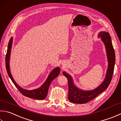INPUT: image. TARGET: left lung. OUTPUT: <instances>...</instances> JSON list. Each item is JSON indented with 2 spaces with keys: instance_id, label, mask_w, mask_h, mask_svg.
<instances>
[{
  "instance_id": "8db88e82",
  "label": "left lung",
  "mask_w": 121,
  "mask_h": 121,
  "mask_svg": "<svg viewBox=\"0 0 121 121\" xmlns=\"http://www.w3.org/2000/svg\"><path fill=\"white\" fill-rule=\"evenodd\" d=\"M99 36L104 43L108 61V67L105 80L100 86L92 91H85L78 89L73 83L72 78L65 72L63 74L67 78L68 82V99L70 102L74 103L84 104L95 98L99 94L108 88L112 79L114 72L115 56L114 48L111 41L110 34L105 31L101 32Z\"/></svg>"
}]
</instances>
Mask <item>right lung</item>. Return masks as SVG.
<instances>
[{
    "instance_id": "obj_1",
    "label": "right lung",
    "mask_w": 121,
    "mask_h": 121,
    "mask_svg": "<svg viewBox=\"0 0 121 121\" xmlns=\"http://www.w3.org/2000/svg\"><path fill=\"white\" fill-rule=\"evenodd\" d=\"M12 42H13V38L11 37L9 41L8 48H7V51L6 56V68L9 77H10L11 81L13 82V83L15 84V86H16L17 88L18 89V90L20 91V93L22 95L30 98L38 99V100H43L47 96L49 87L50 85L51 82L52 81V80L54 79H55L56 77H57L59 74V73H60V68L58 67L54 69L50 74H49L46 81L44 82V83L40 88L31 91L26 90L22 89L14 81L13 77L11 76L10 71V68H9V58H10V53L12 46Z\"/></svg>"
}]
</instances>
